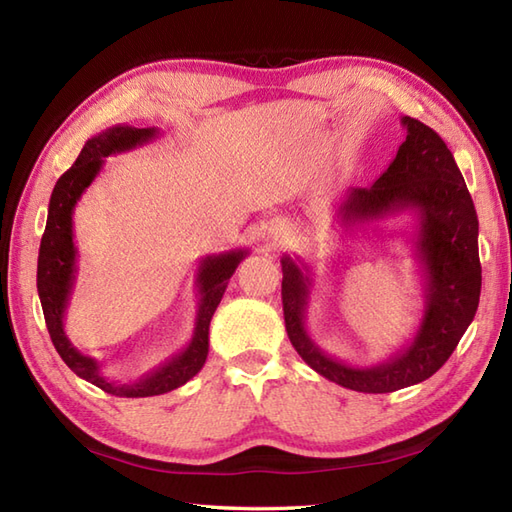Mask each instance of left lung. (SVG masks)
Masks as SVG:
<instances>
[{"label": "left lung", "mask_w": 512, "mask_h": 512, "mask_svg": "<svg viewBox=\"0 0 512 512\" xmlns=\"http://www.w3.org/2000/svg\"><path fill=\"white\" fill-rule=\"evenodd\" d=\"M400 123L407 138L396 158L372 187L347 191L339 217L343 224H369L398 213L418 220L413 246L424 277V312L413 339L372 367L325 354L306 328L310 268L299 257H281V299L292 347L323 378L363 394H389L436 374L458 347L480 303V224L471 193L449 147L431 127L411 116H402Z\"/></svg>", "instance_id": "obj_1"}]
</instances>
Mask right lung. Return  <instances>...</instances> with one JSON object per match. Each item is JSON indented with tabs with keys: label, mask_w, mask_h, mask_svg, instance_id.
Returning a JSON list of instances; mask_svg holds the SVG:
<instances>
[{
	"label": "right lung",
	"mask_w": 512,
	"mask_h": 512,
	"mask_svg": "<svg viewBox=\"0 0 512 512\" xmlns=\"http://www.w3.org/2000/svg\"><path fill=\"white\" fill-rule=\"evenodd\" d=\"M160 132L156 127H129L114 125L103 129L101 134L88 138L74 165L57 180L48 204V222L41 237L39 262H37V290L43 308V317L50 332V339L57 347L63 363L68 365L76 376L88 383L121 398H147L167 394L178 389L200 372L209 354V325L215 308L220 306L228 279L233 277L239 262L248 255V250L237 248L220 255H206L198 266L195 288H198V310H195V328L189 345L182 352L173 354L165 363L143 374L134 383H116V380L103 376L101 365L96 358L81 354L70 343L63 330L65 310H68L70 295L76 279V246L72 215L74 206L81 200L85 189L99 176L105 158L123 151L147 145Z\"/></svg>",
	"instance_id": "add662e5"
}]
</instances>
